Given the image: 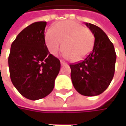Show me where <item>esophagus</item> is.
<instances>
[{"label":"esophagus","instance_id":"esophagus-1","mask_svg":"<svg viewBox=\"0 0 126 126\" xmlns=\"http://www.w3.org/2000/svg\"><path fill=\"white\" fill-rule=\"evenodd\" d=\"M60 62H61V64L62 65H65L66 64L65 61H63V60H61Z\"/></svg>","mask_w":126,"mask_h":126}]
</instances>
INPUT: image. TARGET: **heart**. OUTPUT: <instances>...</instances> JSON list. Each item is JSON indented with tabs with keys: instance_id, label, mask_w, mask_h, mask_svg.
<instances>
[{
	"instance_id": "1",
	"label": "heart",
	"mask_w": 126,
	"mask_h": 126,
	"mask_svg": "<svg viewBox=\"0 0 126 126\" xmlns=\"http://www.w3.org/2000/svg\"><path fill=\"white\" fill-rule=\"evenodd\" d=\"M45 42L50 53L56 55L63 49L65 57L78 62L84 59L93 50L94 37L92 32L74 21H63L45 33Z\"/></svg>"
}]
</instances>
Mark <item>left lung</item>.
I'll list each match as a JSON object with an SVG mask.
<instances>
[{
    "label": "left lung",
    "instance_id": "left-lung-1",
    "mask_svg": "<svg viewBox=\"0 0 126 126\" xmlns=\"http://www.w3.org/2000/svg\"><path fill=\"white\" fill-rule=\"evenodd\" d=\"M94 36L93 50L84 60L70 64L75 89L87 96H97L108 88L115 74L116 53L114 46L98 26L86 23Z\"/></svg>",
    "mask_w": 126,
    "mask_h": 126
}]
</instances>
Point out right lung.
Returning a JSON list of instances; mask_svg holds the SVG:
<instances>
[{
  "label": "right lung",
  "instance_id": "add662e5",
  "mask_svg": "<svg viewBox=\"0 0 126 126\" xmlns=\"http://www.w3.org/2000/svg\"><path fill=\"white\" fill-rule=\"evenodd\" d=\"M46 21L32 23L13 42L8 59L13 84L21 94L36 100L51 93L61 68L60 61L45 44Z\"/></svg>",
  "mask_w": 126,
  "mask_h": 126
}]
</instances>
